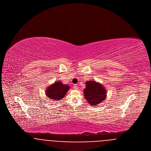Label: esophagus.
I'll use <instances>...</instances> for the list:
<instances>
[{
  "mask_svg": "<svg viewBox=\"0 0 151 151\" xmlns=\"http://www.w3.org/2000/svg\"><path fill=\"white\" fill-rule=\"evenodd\" d=\"M73 89H75V90H78V86L77 85H76V84L74 85L73 86Z\"/></svg>",
  "mask_w": 151,
  "mask_h": 151,
  "instance_id": "34e87169",
  "label": "esophagus"
}]
</instances>
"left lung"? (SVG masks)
I'll list each match as a JSON object with an SVG mask.
<instances>
[{
    "instance_id": "left-lung-1",
    "label": "left lung",
    "mask_w": 151,
    "mask_h": 151,
    "mask_svg": "<svg viewBox=\"0 0 151 151\" xmlns=\"http://www.w3.org/2000/svg\"><path fill=\"white\" fill-rule=\"evenodd\" d=\"M84 89V96L87 102L92 106H96L106 97V91L100 83L94 80L87 81Z\"/></svg>"
}]
</instances>
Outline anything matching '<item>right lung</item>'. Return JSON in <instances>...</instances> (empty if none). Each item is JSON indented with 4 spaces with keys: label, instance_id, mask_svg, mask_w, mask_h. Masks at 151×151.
<instances>
[{
    "label": "right lung",
    "instance_id": "add662e5",
    "mask_svg": "<svg viewBox=\"0 0 151 151\" xmlns=\"http://www.w3.org/2000/svg\"><path fill=\"white\" fill-rule=\"evenodd\" d=\"M67 84H63L61 81L57 80L46 88L45 94L49 99L54 101L62 100L70 89Z\"/></svg>",
    "mask_w": 151,
    "mask_h": 151
}]
</instances>
